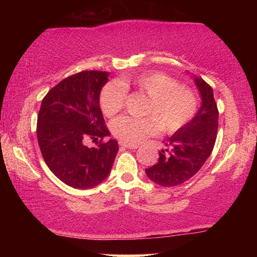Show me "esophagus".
<instances>
[{"label": "esophagus", "mask_w": 257, "mask_h": 257, "mask_svg": "<svg viewBox=\"0 0 257 257\" xmlns=\"http://www.w3.org/2000/svg\"><path fill=\"white\" fill-rule=\"evenodd\" d=\"M119 145H120L121 147H124V149H130V150H135L138 147L137 144H128V143H122V142L119 143Z\"/></svg>", "instance_id": "1"}]
</instances>
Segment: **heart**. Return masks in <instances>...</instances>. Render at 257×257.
<instances>
[{
	"label": "heart",
	"instance_id": "heart-1",
	"mask_svg": "<svg viewBox=\"0 0 257 257\" xmlns=\"http://www.w3.org/2000/svg\"><path fill=\"white\" fill-rule=\"evenodd\" d=\"M133 87L149 98L145 118L122 115L111 124L115 138L124 143H140L154 136L159 128L165 133H175L194 118L198 98L189 87L179 85L178 80L163 72H146L136 77L108 82L101 89L99 101L103 113L113 117L124 107L126 90Z\"/></svg>",
	"mask_w": 257,
	"mask_h": 257
}]
</instances>
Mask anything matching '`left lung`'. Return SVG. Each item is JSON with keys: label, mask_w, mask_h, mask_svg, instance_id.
Instances as JSON below:
<instances>
[{"label": "left lung", "mask_w": 257, "mask_h": 257, "mask_svg": "<svg viewBox=\"0 0 257 257\" xmlns=\"http://www.w3.org/2000/svg\"><path fill=\"white\" fill-rule=\"evenodd\" d=\"M201 96V106L185 127L168 138L166 150L159 152L158 163L145 172L163 187L184 184L198 173L212 153L216 140L219 111L213 89L201 77L194 78Z\"/></svg>", "instance_id": "obj_1"}]
</instances>
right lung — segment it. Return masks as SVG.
<instances>
[{
	"label": "right lung",
	"mask_w": 257,
	"mask_h": 257,
	"mask_svg": "<svg viewBox=\"0 0 257 257\" xmlns=\"http://www.w3.org/2000/svg\"><path fill=\"white\" fill-rule=\"evenodd\" d=\"M105 71H82L63 79L42 100L37 117V140L49 170L70 187L87 189L110 173L119 150L110 136L99 106ZM87 139H100L96 146Z\"/></svg>",
	"instance_id": "right-lung-1"
}]
</instances>
